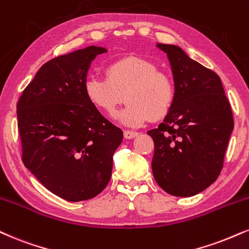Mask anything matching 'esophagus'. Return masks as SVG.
<instances>
[{
  "instance_id": "34e87169",
  "label": "esophagus",
  "mask_w": 249,
  "mask_h": 249,
  "mask_svg": "<svg viewBox=\"0 0 249 249\" xmlns=\"http://www.w3.org/2000/svg\"><path fill=\"white\" fill-rule=\"evenodd\" d=\"M138 136V132H133V131H124L125 139H133Z\"/></svg>"
}]
</instances>
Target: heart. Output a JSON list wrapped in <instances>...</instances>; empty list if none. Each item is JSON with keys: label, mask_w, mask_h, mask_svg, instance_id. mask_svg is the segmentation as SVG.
<instances>
[{"label": "heart", "mask_w": 249, "mask_h": 249, "mask_svg": "<svg viewBox=\"0 0 249 249\" xmlns=\"http://www.w3.org/2000/svg\"><path fill=\"white\" fill-rule=\"evenodd\" d=\"M85 94L91 106L112 115L127 102L118 119L126 126H142L149 119L160 121L172 110L176 97L173 77L149 60L126 56L107 67L106 77L86 80Z\"/></svg>", "instance_id": "1"}]
</instances>
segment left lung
Segmentation results:
<instances>
[{"label":"left lung","instance_id":"obj_1","mask_svg":"<svg viewBox=\"0 0 249 249\" xmlns=\"http://www.w3.org/2000/svg\"><path fill=\"white\" fill-rule=\"evenodd\" d=\"M168 56L176 97L163 122L147 134L154 142L152 170L173 196L190 197L213 183L234 126L220 77L176 45L158 44Z\"/></svg>","mask_w":249,"mask_h":249}]
</instances>
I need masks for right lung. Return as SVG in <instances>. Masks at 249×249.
<instances>
[{
    "label": "right lung",
    "instance_id": "add662e5",
    "mask_svg": "<svg viewBox=\"0 0 249 249\" xmlns=\"http://www.w3.org/2000/svg\"><path fill=\"white\" fill-rule=\"evenodd\" d=\"M106 52L89 46L50 60L17 103L24 166L47 190L70 202L90 199L104 190L123 140L121 128L85 94L91 61Z\"/></svg>",
    "mask_w": 249,
    "mask_h": 249
}]
</instances>
